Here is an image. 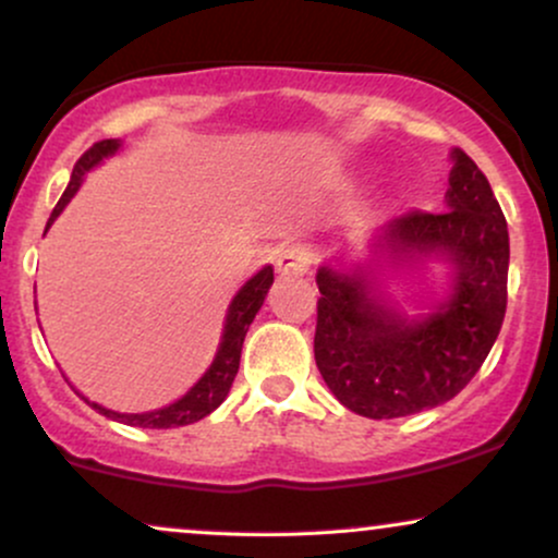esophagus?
<instances>
[{"label":"esophagus","instance_id":"esophagus-1","mask_svg":"<svg viewBox=\"0 0 558 558\" xmlns=\"http://www.w3.org/2000/svg\"><path fill=\"white\" fill-rule=\"evenodd\" d=\"M312 259H315V254L306 243H291V246L280 248L278 259H275V270L283 278H299V275L310 272Z\"/></svg>","mask_w":558,"mask_h":558}]
</instances>
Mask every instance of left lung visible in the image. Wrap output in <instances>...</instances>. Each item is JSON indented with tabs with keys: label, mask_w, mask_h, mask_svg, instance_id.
<instances>
[{
	"label": "left lung",
	"mask_w": 558,
	"mask_h": 558,
	"mask_svg": "<svg viewBox=\"0 0 558 558\" xmlns=\"http://www.w3.org/2000/svg\"><path fill=\"white\" fill-rule=\"evenodd\" d=\"M448 213H414L375 235L396 265L440 257L451 293L427 315L407 317L377 296L367 270H317L315 360L338 401L369 420H393L451 401L483 367L506 315L509 230L488 178L451 151Z\"/></svg>",
	"instance_id": "8db88e82"
}]
</instances>
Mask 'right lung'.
I'll return each mask as SVG.
<instances>
[{"label":"right lung","mask_w":558,"mask_h":558,"mask_svg":"<svg viewBox=\"0 0 558 558\" xmlns=\"http://www.w3.org/2000/svg\"><path fill=\"white\" fill-rule=\"evenodd\" d=\"M118 149H120L118 138H105V141H96L88 151H83V157L75 162L73 175H70L65 194H62L60 202H57V207L52 209V217H49L47 230L57 220V217H60L62 209L68 207V202L75 196V191L81 189L83 175H86L92 168H96L101 159L112 157ZM270 286H272V267L270 265L262 267L254 278H248L246 283H243V288L235 293L233 301H230V306H228L226 328H222V338H220V345H217V354H215L213 364H209L207 373L198 377L194 386L189 388V393L181 396L178 401H172L162 409H155V412H144V414H120V412H112V409L99 407V403H94L88 399L86 401L92 403L96 412L105 414V417L125 422V425H133V427H151V430L191 425V422H198V420L207 417V414H213L215 409L226 401L228 390H230V386H233L235 373H239L243 338H246V330H248V325H252V319L257 317L259 306L265 304V296H267V291H270Z\"/></svg>","instance_id":"add662e5"}]
</instances>
